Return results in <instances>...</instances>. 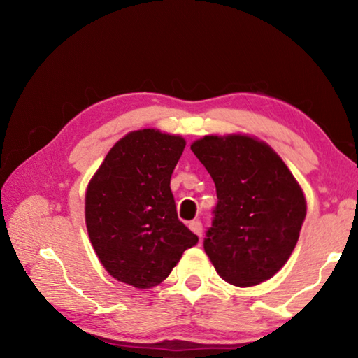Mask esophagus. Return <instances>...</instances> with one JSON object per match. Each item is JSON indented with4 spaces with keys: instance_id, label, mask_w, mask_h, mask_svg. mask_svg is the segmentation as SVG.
Instances as JSON below:
<instances>
[{
    "instance_id": "esophagus-1",
    "label": "esophagus",
    "mask_w": 358,
    "mask_h": 358,
    "mask_svg": "<svg viewBox=\"0 0 358 358\" xmlns=\"http://www.w3.org/2000/svg\"><path fill=\"white\" fill-rule=\"evenodd\" d=\"M189 229L192 230L194 234L199 235V237H202V222L201 221H191Z\"/></svg>"
}]
</instances>
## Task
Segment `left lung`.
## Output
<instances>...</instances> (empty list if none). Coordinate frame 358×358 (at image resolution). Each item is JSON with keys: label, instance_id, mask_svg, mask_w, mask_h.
<instances>
[{"label": "left lung", "instance_id": "obj_1", "mask_svg": "<svg viewBox=\"0 0 358 358\" xmlns=\"http://www.w3.org/2000/svg\"><path fill=\"white\" fill-rule=\"evenodd\" d=\"M216 186L203 250L224 281L248 287L287 262L306 216L305 196L268 145L248 136H205L191 145Z\"/></svg>", "mask_w": 358, "mask_h": 358}]
</instances>
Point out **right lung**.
I'll use <instances>...</instances> for the list:
<instances>
[{
	"instance_id": "add662e5",
	"label": "right lung",
	"mask_w": 358,
	"mask_h": 358,
	"mask_svg": "<svg viewBox=\"0 0 358 358\" xmlns=\"http://www.w3.org/2000/svg\"><path fill=\"white\" fill-rule=\"evenodd\" d=\"M185 138L129 132L108 151L85 197L90 240L115 280L150 289L166 280L199 241L178 220L171 177Z\"/></svg>"
}]
</instances>
